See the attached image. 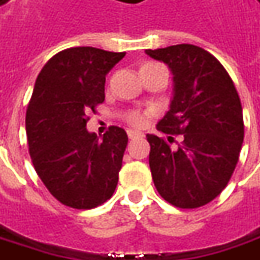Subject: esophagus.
<instances>
[{
    "label": "esophagus",
    "instance_id": "1",
    "mask_svg": "<svg viewBox=\"0 0 260 260\" xmlns=\"http://www.w3.org/2000/svg\"><path fill=\"white\" fill-rule=\"evenodd\" d=\"M127 136H128V139L134 140V139H142L143 133H140V132H136V130H127Z\"/></svg>",
    "mask_w": 260,
    "mask_h": 260
}]
</instances>
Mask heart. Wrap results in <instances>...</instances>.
<instances>
[{
    "label": "heart",
    "mask_w": 260,
    "mask_h": 260,
    "mask_svg": "<svg viewBox=\"0 0 260 260\" xmlns=\"http://www.w3.org/2000/svg\"><path fill=\"white\" fill-rule=\"evenodd\" d=\"M149 64H151V62H149ZM144 66H146V64H144ZM146 118H147V116H146L144 113H140V111H132V113L127 116L128 123L137 127L144 126V124H146Z\"/></svg>",
    "instance_id": "obj_1"
}]
</instances>
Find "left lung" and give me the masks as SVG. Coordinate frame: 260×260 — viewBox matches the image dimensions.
Listing matches in <instances>:
<instances>
[{
    "instance_id": "left-lung-1",
    "label": "left lung",
    "mask_w": 260,
    "mask_h": 260,
    "mask_svg": "<svg viewBox=\"0 0 260 260\" xmlns=\"http://www.w3.org/2000/svg\"><path fill=\"white\" fill-rule=\"evenodd\" d=\"M146 54L167 64L175 83L170 109L157 123L167 140L147 134L154 186L173 206H205L222 193L239 160L245 134L239 94L219 60L198 45ZM177 134L183 140L172 149Z\"/></svg>"
}]
</instances>
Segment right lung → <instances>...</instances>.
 I'll return each mask as SVG.
<instances>
[{"label":"right lung","instance_id":"add662e5","mask_svg":"<svg viewBox=\"0 0 260 260\" xmlns=\"http://www.w3.org/2000/svg\"><path fill=\"white\" fill-rule=\"evenodd\" d=\"M126 53L73 47L55 54L38 74L25 130L37 175L62 205L93 209L116 190L126 132L111 126L99 140L85 126L104 102L106 76Z\"/></svg>","mask_w":260,"mask_h":260}]
</instances>
